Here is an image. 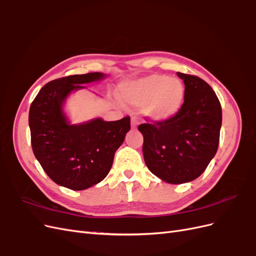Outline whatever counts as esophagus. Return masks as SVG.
Segmentation results:
<instances>
[{"mask_svg": "<svg viewBox=\"0 0 256 256\" xmlns=\"http://www.w3.org/2000/svg\"><path fill=\"white\" fill-rule=\"evenodd\" d=\"M138 120L136 118V116H134V118H131V127L136 128L138 127Z\"/></svg>", "mask_w": 256, "mask_h": 256, "instance_id": "esophagus-1", "label": "esophagus"}]
</instances>
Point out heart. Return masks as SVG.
I'll list each match as a JSON object with an SVG mask.
<instances>
[{
	"mask_svg": "<svg viewBox=\"0 0 256 256\" xmlns=\"http://www.w3.org/2000/svg\"><path fill=\"white\" fill-rule=\"evenodd\" d=\"M120 95L134 106H144L150 118L164 122L172 118L180 110L184 99V84L164 74H150L124 84Z\"/></svg>",
	"mask_w": 256,
	"mask_h": 256,
	"instance_id": "obj_1",
	"label": "heart"
}]
</instances>
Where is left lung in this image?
<instances>
[{
    "label": "left lung",
    "instance_id": "left-lung-1",
    "mask_svg": "<svg viewBox=\"0 0 256 256\" xmlns=\"http://www.w3.org/2000/svg\"><path fill=\"white\" fill-rule=\"evenodd\" d=\"M184 83V99L172 118H146L143 154L150 171L170 184L194 180L214 157L222 124L221 104L210 85L196 76L177 72Z\"/></svg>",
    "mask_w": 256,
    "mask_h": 256
}]
</instances>
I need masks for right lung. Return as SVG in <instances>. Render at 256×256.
Returning a JSON list of instances; mask_svg holds the SVG:
<instances>
[{
    "instance_id": "add662e5",
    "label": "right lung",
    "mask_w": 256,
    "mask_h": 256,
    "mask_svg": "<svg viewBox=\"0 0 256 256\" xmlns=\"http://www.w3.org/2000/svg\"><path fill=\"white\" fill-rule=\"evenodd\" d=\"M104 76L102 72H90L53 80L40 90L30 108L35 157L54 182L68 189L84 190L104 180L116 150L130 130L129 116L115 122L96 118L70 125L62 110L72 90Z\"/></svg>"
}]
</instances>
